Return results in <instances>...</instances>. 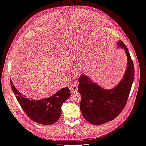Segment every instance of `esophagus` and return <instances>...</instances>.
Wrapping results in <instances>:
<instances>
[{"label":"esophagus","instance_id":"34e87169","mask_svg":"<svg viewBox=\"0 0 146 146\" xmlns=\"http://www.w3.org/2000/svg\"><path fill=\"white\" fill-rule=\"evenodd\" d=\"M78 88H77V84H72L70 86V91L72 92H75L77 91Z\"/></svg>","mask_w":146,"mask_h":146}]
</instances>
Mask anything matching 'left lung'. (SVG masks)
Here are the masks:
<instances>
[{
  "label": "left lung",
  "instance_id": "left-lung-1",
  "mask_svg": "<svg viewBox=\"0 0 146 146\" xmlns=\"http://www.w3.org/2000/svg\"><path fill=\"white\" fill-rule=\"evenodd\" d=\"M117 46L124 49L127 63L124 75L116 86L106 90L86 75L82 74L78 78L81 112L84 118L92 124H104L115 119L124 108L129 98L134 80V65L125 44L119 40Z\"/></svg>",
  "mask_w": 146,
  "mask_h": 146
}]
</instances>
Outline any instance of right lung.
I'll list each match as a JSON object with an SVG mask.
<instances>
[{
  "mask_svg": "<svg viewBox=\"0 0 146 146\" xmlns=\"http://www.w3.org/2000/svg\"><path fill=\"white\" fill-rule=\"evenodd\" d=\"M11 89L21 108L29 117L42 125H51L60 117L61 106L70 95L68 88H63L47 98L31 100L17 90L10 78Z\"/></svg>",
  "mask_w": 146,
  "mask_h": 146,
  "instance_id": "right-lung-1",
  "label": "right lung"
}]
</instances>
